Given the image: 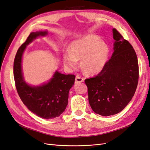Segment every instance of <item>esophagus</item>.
Instances as JSON below:
<instances>
[{
    "instance_id": "34e87169",
    "label": "esophagus",
    "mask_w": 150,
    "mask_h": 150,
    "mask_svg": "<svg viewBox=\"0 0 150 150\" xmlns=\"http://www.w3.org/2000/svg\"><path fill=\"white\" fill-rule=\"evenodd\" d=\"M83 80H84V79L83 78H82V77H80V76H79V75L76 76V77H75V82H76L81 83V82H83Z\"/></svg>"
}]
</instances>
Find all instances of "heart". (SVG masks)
Masks as SVG:
<instances>
[{
	"mask_svg": "<svg viewBox=\"0 0 150 150\" xmlns=\"http://www.w3.org/2000/svg\"><path fill=\"white\" fill-rule=\"evenodd\" d=\"M108 46L96 35H87L73 41L70 51L63 54V63L70 68L78 66V60L81 59V67L84 72L89 75L99 74L108 59Z\"/></svg>",
	"mask_w": 150,
	"mask_h": 150,
	"instance_id": "b5f03b06",
	"label": "heart"
}]
</instances>
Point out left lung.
Listing matches in <instances>:
<instances>
[{
    "label": "left lung",
    "mask_w": 150,
    "mask_h": 150,
    "mask_svg": "<svg viewBox=\"0 0 150 150\" xmlns=\"http://www.w3.org/2000/svg\"><path fill=\"white\" fill-rule=\"evenodd\" d=\"M114 52L98 75L87 79L88 97L92 110L110 116L124 109L135 93L139 79V65L132 45L113 29Z\"/></svg>",
    "instance_id": "8db88e82"
}]
</instances>
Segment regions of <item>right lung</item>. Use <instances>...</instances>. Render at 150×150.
I'll return each instance as SVG.
<instances>
[{
    "label": "right lung",
    "mask_w": 150,
    "mask_h": 150,
    "mask_svg": "<svg viewBox=\"0 0 150 150\" xmlns=\"http://www.w3.org/2000/svg\"><path fill=\"white\" fill-rule=\"evenodd\" d=\"M47 33V31L30 33L18 49L13 67L15 85L21 101L32 113L45 119L57 117L64 112L68 105L69 91L75 79L74 75H64L56 71L52 79L41 86H32L25 81L21 68L23 54L34 39Z\"/></svg>",
    "instance_id": "1"
}]
</instances>
